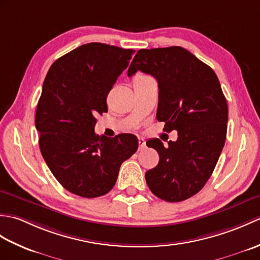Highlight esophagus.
I'll use <instances>...</instances> for the list:
<instances>
[{"label":"esophagus","mask_w":260,"mask_h":260,"mask_svg":"<svg viewBox=\"0 0 260 260\" xmlns=\"http://www.w3.org/2000/svg\"><path fill=\"white\" fill-rule=\"evenodd\" d=\"M146 143H145V140L142 139V137H140L139 139V150H143V148L145 147Z\"/></svg>","instance_id":"obj_1"}]
</instances>
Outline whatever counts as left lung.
Instances as JSON below:
<instances>
[{"label": "left lung", "instance_id": "obj_1", "mask_svg": "<svg viewBox=\"0 0 260 260\" xmlns=\"http://www.w3.org/2000/svg\"><path fill=\"white\" fill-rule=\"evenodd\" d=\"M152 75L158 84L156 118L164 131H178V140L165 147L148 141L158 164L145 173L154 196L180 202L197 194L217 164L227 136L228 106L217 75L182 47L141 49L128 68Z\"/></svg>", "mask_w": 260, "mask_h": 260}]
</instances>
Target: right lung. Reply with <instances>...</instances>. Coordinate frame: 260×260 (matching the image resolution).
<instances>
[{
    "instance_id": "obj_1",
    "label": "right lung",
    "mask_w": 260,
    "mask_h": 260,
    "mask_svg": "<svg viewBox=\"0 0 260 260\" xmlns=\"http://www.w3.org/2000/svg\"><path fill=\"white\" fill-rule=\"evenodd\" d=\"M135 51L105 43L82 45L49 69L36 113L43 158L66 190L82 198L106 194L121 163L137 151L132 134L95 133L97 115L107 112V95Z\"/></svg>"
}]
</instances>
